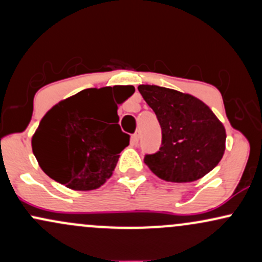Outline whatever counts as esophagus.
Segmentation results:
<instances>
[{
	"mask_svg": "<svg viewBox=\"0 0 262 262\" xmlns=\"http://www.w3.org/2000/svg\"><path fill=\"white\" fill-rule=\"evenodd\" d=\"M139 135H140L139 132H137V133L132 135V141H133V144H138V141H139Z\"/></svg>",
	"mask_w": 262,
	"mask_h": 262,
	"instance_id": "esophagus-1",
	"label": "esophagus"
}]
</instances>
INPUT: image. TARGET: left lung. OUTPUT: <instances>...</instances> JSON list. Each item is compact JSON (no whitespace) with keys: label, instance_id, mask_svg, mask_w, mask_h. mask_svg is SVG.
<instances>
[{"label":"left lung","instance_id":"left-lung-1","mask_svg":"<svg viewBox=\"0 0 262 262\" xmlns=\"http://www.w3.org/2000/svg\"><path fill=\"white\" fill-rule=\"evenodd\" d=\"M160 123L162 143L144 162L169 182L202 179L222 160L225 128L212 110L194 96L155 85L138 87Z\"/></svg>","mask_w":262,"mask_h":262}]
</instances>
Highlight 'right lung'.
I'll return each mask as SVG.
<instances>
[{
  "mask_svg": "<svg viewBox=\"0 0 262 262\" xmlns=\"http://www.w3.org/2000/svg\"><path fill=\"white\" fill-rule=\"evenodd\" d=\"M121 89L124 91L116 98L118 104L135 91L133 86ZM111 90H82L60 101L41 118L32 138V149L50 179L75 191H91L112 176L119 152L129 145V135L119 127L113 98L112 121H103Z\"/></svg>",
  "mask_w": 262,
  "mask_h": 262,
  "instance_id": "1",
  "label": "right lung"
}]
</instances>
